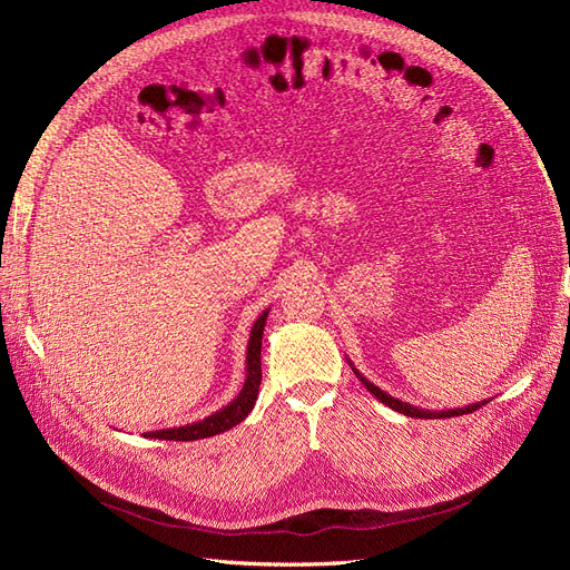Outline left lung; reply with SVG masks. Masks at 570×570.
<instances>
[{"instance_id":"left-lung-1","label":"left lung","mask_w":570,"mask_h":570,"mask_svg":"<svg viewBox=\"0 0 570 570\" xmlns=\"http://www.w3.org/2000/svg\"><path fill=\"white\" fill-rule=\"evenodd\" d=\"M348 366L354 368V373H356V377L358 381L363 383V387H366L371 395H375L377 400H381L385 406H390V410H395V412H400V414H404V416H412V419H450V416H462V414H472V412H476L481 404H487V402H474V404H470V406H458V410H443V412H429V410H416V406H412V404H406V402H402V400H395L392 395H387L385 390H381L377 385H373L368 377H363V373H358V368L354 366L352 361H348Z\"/></svg>"}]
</instances>
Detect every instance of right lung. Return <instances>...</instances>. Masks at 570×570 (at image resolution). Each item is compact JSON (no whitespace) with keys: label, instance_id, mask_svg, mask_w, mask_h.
Here are the masks:
<instances>
[{"label":"right lung","instance_id":"obj_1","mask_svg":"<svg viewBox=\"0 0 570 570\" xmlns=\"http://www.w3.org/2000/svg\"><path fill=\"white\" fill-rule=\"evenodd\" d=\"M267 315H269V311L262 313L250 330V340H247V356H245V383L236 395V400L222 406V410L214 412L212 416H204L202 421H193V424H185V426L149 431V433H144V438H158V441H199V438L218 435V433H224L236 424H240V421L253 412L257 392H259V381H262L259 354H262V334H265Z\"/></svg>","mask_w":570,"mask_h":570}]
</instances>
